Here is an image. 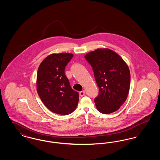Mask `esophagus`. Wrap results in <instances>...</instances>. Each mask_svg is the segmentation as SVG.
<instances>
[{"instance_id":"esophagus-1","label":"esophagus","mask_w":160,"mask_h":160,"mask_svg":"<svg viewBox=\"0 0 160 160\" xmlns=\"http://www.w3.org/2000/svg\"><path fill=\"white\" fill-rule=\"evenodd\" d=\"M85 91H82L80 92V93H79V94H80V95L81 96V97H83L84 96V95H85Z\"/></svg>"}]
</instances>
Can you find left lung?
<instances>
[{"instance_id": "1", "label": "left lung", "mask_w": 160, "mask_h": 160, "mask_svg": "<svg viewBox=\"0 0 160 160\" xmlns=\"http://www.w3.org/2000/svg\"><path fill=\"white\" fill-rule=\"evenodd\" d=\"M92 66L99 94L94 101L103 114L117 111L129 93L130 72L122 58L108 48H98L84 56Z\"/></svg>"}]
</instances>
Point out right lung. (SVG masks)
Returning a JSON list of instances; mask_svg holds the SVG:
<instances>
[{
	"label": "right lung",
	"mask_w": 160,
	"mask_h": 160,
	"mask_svg": "<svg viewBox=\"0 0 160 160\" xmlns=\"http://www.w3.org/2000/svg\"><path fill=\"white\" fill-rule=\"evenodd\" d=\"M73 54H52L41 63L37 71V89L42 102L56 114L67 115L76 108L79 96L65 74V68Z\"/></svg>",
	"instance_id": "obj_1"
}]
</instances>
